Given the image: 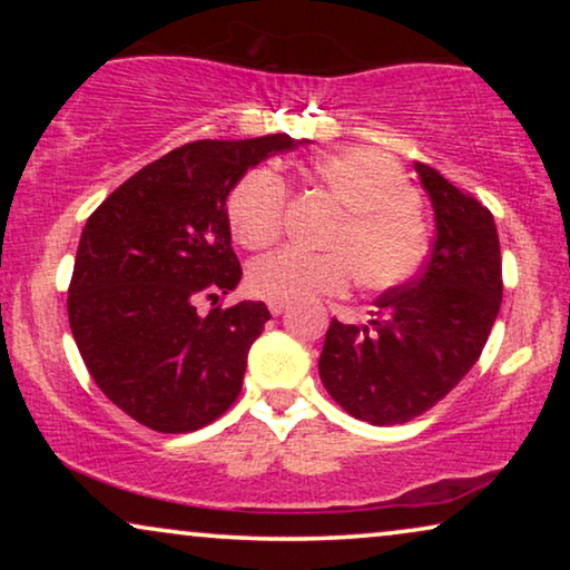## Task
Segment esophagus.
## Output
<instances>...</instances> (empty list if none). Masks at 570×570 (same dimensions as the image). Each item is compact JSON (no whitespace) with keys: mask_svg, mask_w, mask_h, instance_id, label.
I'll return each mask as SVG.
<instances>
[{"mask_svg":"<svg viewBox=\"0 0 570 570\" xmlns=\"http://www.w3.org/2000/svg\"><path fill=\"white\" fill-rule=\"evenodd\" d=\"M285 311H287V303H275V301L269 303V314H272V316H279V314H285Z\"/></svg>","mask_w":570,"mask_h":570,"instance_id":"esophagus-1","label":"esophagus"}]
</instances>
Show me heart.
Masks as SVG:
<instances>
[{
	"instance_id": "obj_1",
	"label": "heart",
	"mask_w": 570,
	"mask_h": 570,
	"mask_svg": "<svg viewBox=\"0 0 570 570\" xmlns=\"http://www.w3.org/2000/svg\"><path fill=\"white\" fill-rule=\"evenodd\" d=\"M311 176L345 207L326 238L334 252L311 254L287 246L262 256L248 267V291L269 303H295L347 291L353 277L373 293L410 283L431 248V230L400 163L371 147H350L318 155ZM285 207L283 176L252 168L225 199L233 238L246 248L272 246L283 233Z\"/></svg>"
}]
</instances>
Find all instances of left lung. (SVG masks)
<instances>
[{"label":"left lung","instance_id":"left-lung-1","mask_svg":"<svg viewBox=\"0 0 570 570\" xmlns=\"http://www.w3.org/2000/svg\"><path fill=\"white\" fill-rule=\"evenodd\" d=\"M435 213L425 269L376 298L365 326L332 318L318 376L332 400L371 425L423 415L462 381L501 308V244L490 209L417 163Z\"/></svg>","mask_w":570,"mask_h":570}]
</instances>
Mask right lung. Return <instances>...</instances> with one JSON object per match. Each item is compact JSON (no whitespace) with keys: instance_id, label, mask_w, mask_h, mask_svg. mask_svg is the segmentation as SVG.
Listing matches in <instances>:
<instances>
[{"instance_id":"add662e5","label":"right lung","mask_w":570,"mask_h":570,"mask_svg":"<svg viewBox=\"0 0 570 570\" xmlns=\"http://www.w3.org/2000/svg\"><path fill=\"white\" fill-rule=\"evenodd\" d=\"M295 139H197L150 163L88 217L69 279V326L92 381L158 433L199 431L240 394L269 311L240 301L202 317L199 299L240 279L225 199L248 168Z\"/></svg>"}]
</instances>
